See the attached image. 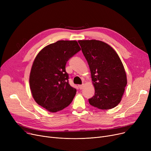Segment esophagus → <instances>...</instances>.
<instances>
[{"mask_svg": "<svg viewBox=\"0 0 151 151\" xmlns=\"http://www.w3.org/2000/svg\"><path fill=\"white\" fill-rule=\"evenodd\" d=\"M79 88H80V89H83V88H84V84H82V85H79Z\"/></svg>", "mask_w": 151, "mask_h": 151, "instance_id": "1", "label": "esophagus"}]
</instances>
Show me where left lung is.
I'll list each match as a JSON object with an SVG mask.
<instances>
[{
  "instance_id": "obj_1",
  "label": "left lung",
  "mask_w": 151,
  "mask_h": 151,
  "mask_svg": "<svg viewBox=\"0 0 151 151\" xmlns=\"http://www.w3.org/2000/svg\"><path fill=\"white\" fill-rule=\"evenodd\" d=\"M90 68L95 95L89 99L91 105L100 109L116 106L122 100L127 84L122 62L107 43L96 40H79Z\"/></svg>"
}]
</instances>
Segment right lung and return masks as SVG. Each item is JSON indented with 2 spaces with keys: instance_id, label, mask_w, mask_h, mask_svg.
I'll use <instances>...</instances> for the list:
<instances>
[{
  "instance_id": "obj_1",
  "label": "right lung",
  "mask_w": 151,
  "mask_h": 151,
  "mask_svg": "<svg viewBox=\"0 0 151 151\" xmlns=\"http://www.w3.org/2000/svg\"><path fill=\"white\" fill-rule=\"evenodd\" d=\"M81 50L75 40H59L40 51L32 66L29 84L37 104L51 113L67 107L76 89L68 83L67 62Z\"/></svg>"
}]
</instances>
